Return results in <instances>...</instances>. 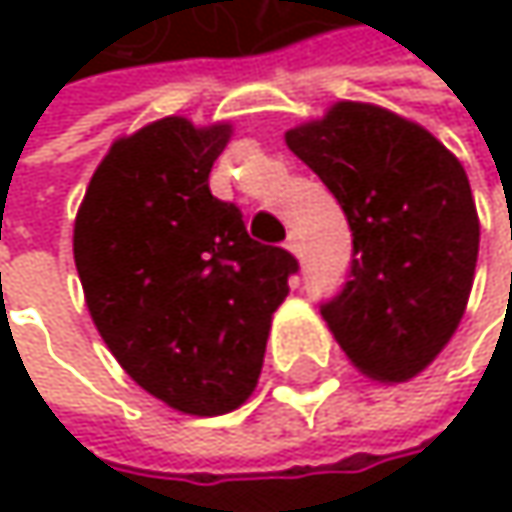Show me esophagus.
Segmentation results:
<instances>
[{
    "instance_id": "1",
    "label": "esophagus",
    "mask_w": 512,
    "mask_h": 512,
    "mask_svg": "<svg viewBox=\"0 0 512 512\" xmlns=\"http://www.w3.org/2000/svg\"><path fill=\"white\" fill-rule=\"evenodd\" d=\"M284 246H287V249H290L293 255H299V252H302V246H299V237H296V234H287Z\"/></svg>"
}]
</instances>
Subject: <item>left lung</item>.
Masks as SVG:
<instances>
[{
	"mask_svg": "<svg viewBox=\"0 0 512 512\" xmlns=\"http://www.w3.org/2000/svg\"><path fill=\"white\" fill-rule=\"evenodd\" d=\"M338 198L353 260L320 314L361 373L406 382L457 332L474 281L480 225L460 159L418 124L338 103L287 133Z\"/></svg>",
	"mask_w": 512,
	"mask_h": 512,
	"instance_id": "left-lung-1",
	"label": "left lung"
}]
</instances>
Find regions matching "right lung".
Instances as JSON below:
<instances>
[{
	"instance_id": "1",
	"label": "right lung",
	"mask_w": 512,
	"mask_h": 512,
	"mask_svg": "<svg viewBox=\"0 0 512 512\" xmlns=\"http://www.w3.org/2000/svg\"><path fill=\"white\" fill-rule=\"evenodd\" d=\"M228 124L162 118L112 145L73 228L97 332L121 367L189 415L237 409L257 385L272 311L299 260L249 237L210 192Z\"/></svg>"
}]
</instances>
